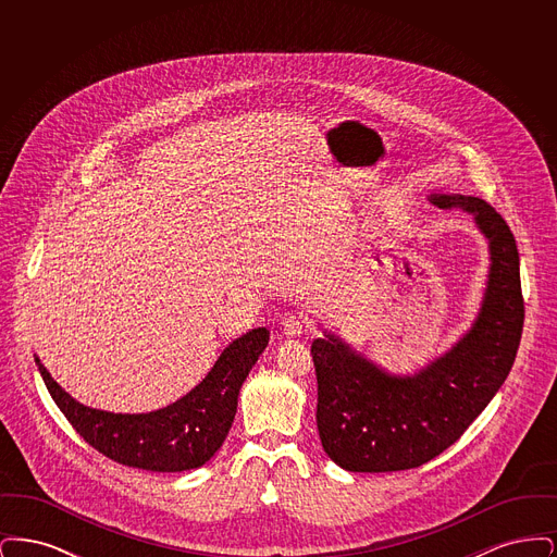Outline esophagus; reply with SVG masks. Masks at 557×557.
<instances>
[{
    "label": "esophagus",
    "mask_w": 557,
    "mask_h": 557,
    "mask_svg": "<svg viewBox=\"0 0 557 557\" xmlns=\"http://www.w3.org/2000/svg\"><path fill=\"white\" fill-rule=\"evenodd\" d=\"M307 321L302 315H286V318L282 319V327H284V334L288 336V338H296V336H300L302 332H305V325Z\"/></svg>",
    "instance_id": "esophagus-1"
}]
</instances>
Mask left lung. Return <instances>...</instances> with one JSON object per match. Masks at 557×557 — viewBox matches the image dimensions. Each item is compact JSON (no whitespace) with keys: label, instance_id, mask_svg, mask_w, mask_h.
Wrapping results in <instances>:
<instances>
[{"label":"left lung","instance_id":"8db88e82","mask_svg":"<svg viewBox=\"0 0 557 557\" xmlns=\"http://www.w3.org/2000/svg\"><path fill=\"white\" fill-rule=\"evenodd\" d=\"M428 200L472 214L488 242L480 311L449 350L407 375L380 368L327 330L313 341L319 438L348 472L411 470L449 449L497 395L518 352L520 257L504 216L474 196L430 194Z\"/></svg>","mask_w":557,"mask_h":557}]
</instances>
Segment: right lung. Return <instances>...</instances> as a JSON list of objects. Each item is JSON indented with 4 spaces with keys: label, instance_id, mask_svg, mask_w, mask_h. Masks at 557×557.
Returning <instances> with one entry per match:
<instances>
[{
    "label": "right lung",
    "instance_id": "obj_1",
    "mask_svg": "<svg viewBox=\"0 0 557 557\" xmlns=\"http://www.w3.org/2000/svg\"><path fill=\"white\" fill-rule=\"evenodd\" d=\"M269 343L257 327L227 346L186 397L150 413H112L71 397L35 355V363L64 418L85 443L116 463L148 472H186L221 449L238 411L239 388Z\"/></svg>",
    "mask_w": 557,
    "mask_h": 557
}]
</instances>
